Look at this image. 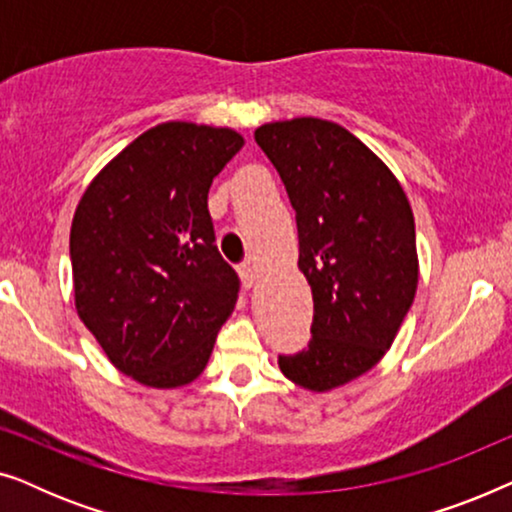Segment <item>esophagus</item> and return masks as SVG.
Wrapping results in <instances>:
<instances>
[{"instance_id": "1", "label": "esophagus", "mask_w": 512, "mask_h": 512, "mask_svg": "<svg viewBox=\"0 0 512 512\" xmlns=\"http://www.w3.org/2000/svg\"><path fill=\"white\" fill-rule=\"evenodd\" d=\"M240 277H242V282H244V286H254V282H256V270L251 268L249 263H244V265H240Z\"/></svg>"}]
</instances>
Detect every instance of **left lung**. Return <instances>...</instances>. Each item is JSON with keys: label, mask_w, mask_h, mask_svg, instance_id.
Listing matches in <instances>:
<instances>
[{"label": "left lung", "mask_w": 512, "mask_h": 512, "mask_svg": "<svg viewBox=\"0 0 512 512\" xmlns=\"http://www.w3.org/2000/svg\"><path fill=\"white\" fill-rule=\"evenodd\" d=\"M254 137L296 209L298 268L314 300L310 342L279 354V368L298 387L335 389L382 359L415 300L410 202L389 167L338 123L293 118Z\"/></svg>", "instance_id": "8db88e82"}]
</instances>
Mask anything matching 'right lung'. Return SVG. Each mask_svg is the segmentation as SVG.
<instances>
[{
  "mask_svg": "<svg viewBox=\"0 0 512 512\" xmlns=\"http://www.w3.org/2000/svg\"><path fill=\"white\" fill-rule=\"evenodd\" d=\"M235 130L160 123L93 179L69 235L76 312L121 373L193 382L240 293L207 193L242 149Z\"/></svg>",
  "mask_w": 512,
  "mask_h": 512,
  "instance_id": "obj_1",
  "label": "right lung"
}]
</instances>
